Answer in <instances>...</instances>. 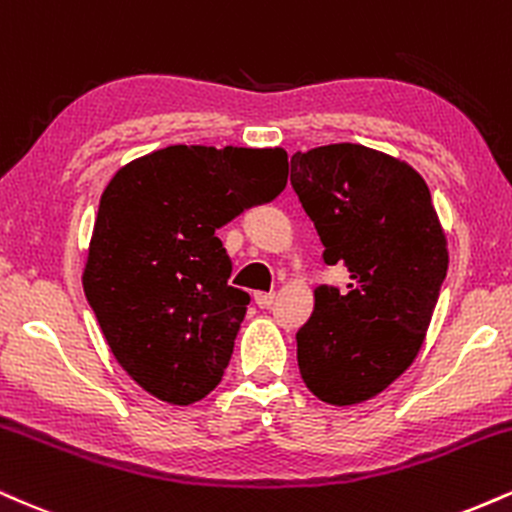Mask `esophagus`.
Returning <instances> with one entry per match:
<instances>
[{
	"label": "esophagus",
	"mask_w": 512,
	"mask_h": 512,
	"mask_svg": "<svg viewBox=\"0 0 512 512\" xmlns=\"http://www.w3.org/2000/svg\"><path fill=\"white\" fill-rule=\"evenodd\" d=\"M254 302H256L258 309H270V306H273V302H275V294L256 292L254 294Z\"/></svg>",
	"instance_id": "34e87169"
}]
</instances>
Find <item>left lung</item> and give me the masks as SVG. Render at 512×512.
Returning <instances> with one entry per match:
<instances>
[{
  "instance_id": "1",
  "label": "left lung",
  "mask_w": 512,
  "mask_h": 512,
  "mask_svg": "<svg viewBox=\"0 0 512 512\" xmlns=\"http://www.w3.org/2000/svg\"><path fill=\"white\" fill-rule=\"evenodd\" d=\"M290 182L350 285L314 292L297 333L306 388L335 407L383 393L422 350L448 270V239L412 165L359 143L294 153Z\"/></svg>"
}]
</instances>
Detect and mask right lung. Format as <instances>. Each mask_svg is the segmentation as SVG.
Instances as JSON below:
<instances>
[{
  "instance_id": "add662e5",
  "label": "right lung",
  "mask_w": 512,
  "mask_h": 512,
  "mask_svg": "<svg viewBox=\"0 0 512 512\" xmlns=\"http://www.w3.org/2000/svg\"><path fill=\"white\" fill-rule=\"evenodd\" d=\"M285 184L282 148L167 146L102 191L83 292L114 359L158 400L191 405L220 383L251 299L227 285L215 230Z\"/></svg>"
}]
</instances>
